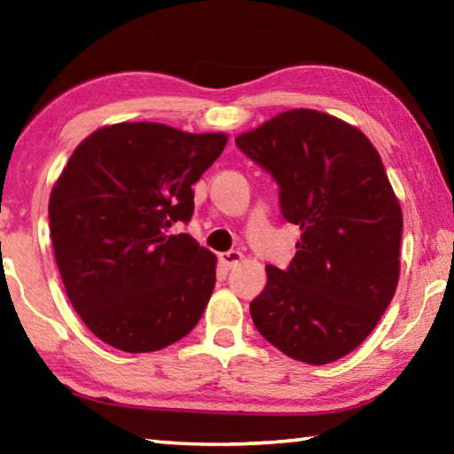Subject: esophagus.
Here are the masks:
<instances>
[{"instance_id": "34e87169", "label": "esophagus", "mask_w": 454, "mask_h": 454, "mask_svg": "<svg viewBox=\"0 0 454 454\" xmlns=\"http://www.w3.org/2000/svg\"><path fill=\"white\" fill-rule=\"evenodd\" d=\"M244 256H242V252H238V250H228V252H222V254L218 256V260H220V264L224 266V268H232V266H236L238 262H240Z\"/></svg>"}]
</instances>
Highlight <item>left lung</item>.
Instances as JSON below:
<instances>
[{
  "label": "left lung",
  "instance_id": "left-lung-1",
  "mask_svg": "<svg viewBox=\"0 0 454 454\" xmlns=\"http://www.w3.org/2000/svg\"><path fill=\"white\" fill-rule=\"evenodd\" d=\"M236 145L272 174L282 216L302 232L288 268L266 266L254 326L290 358L334 363L379 325L401 276L403 210L379 152L358 128L306 107Z\"/></svg>",
  "mask_w": 454,
  "mask_h": 454
}]
</instances>
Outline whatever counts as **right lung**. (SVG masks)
<instances>
[{
	"label": "right lung",
	"instance_id": "obj_1",
	"mask_svg": "<svg viewBox=\"0 0 454 454\" xmlns=\"http://www.w3.org/2000/svg\"><path fill=\"white\" fill-rule=\"evenodd\" d=\"M226 142V134L124 121L74 150L50 196V234L67 298L99 340L153 352L202 318L216 256L168 228L190 222L192 186Z\"/></svg>",
	"mask_w": 454,
	"mask_h": 454
}]
</instances>
